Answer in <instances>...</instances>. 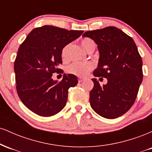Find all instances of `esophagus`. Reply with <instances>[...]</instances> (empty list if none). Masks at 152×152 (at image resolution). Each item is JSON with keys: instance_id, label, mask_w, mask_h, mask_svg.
Listing matches in <instances>:
<instances>
[{"instance_id": "obj_1", "label": "esophagus", "mask_w": 152, "mask_h": 152, "mask_svg": "<svg viewBox=\"0 0 152 152\" xmlns=\"http://www.w3.org/2000/svg\"><path fill=\"white\" fill-rule=\"evenodd\" d=\"M84 80V78H78V82H82Z\"/></svg>"}]
</instances>
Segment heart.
Wrapping results in <instances>:
<instances>
[{"instance_id": "heart-1", "label": "heart", "mask_w": 152, "mask_h": 152, "mask_svg": "<svg viewBox=\"0 0 152 152\" xmlns=\"http://www.w3.org/2000/svg\"><path fill=\"white\" fill-rule=\"evenodd\" d=\"M81 45L83 48L86 51H88L92 46H95V43H94L93 40L88 38H85L82 39ZM69 48H70V45L67 44L62 48L61 52V58L64 61L68 58ZM93 67V64H91V63L74 62L67 66L66 71L69 74L76 75V76H81V77H84V76H86L88 74V73L90 71L92 70Z\"/></svg>"}]
</instances>
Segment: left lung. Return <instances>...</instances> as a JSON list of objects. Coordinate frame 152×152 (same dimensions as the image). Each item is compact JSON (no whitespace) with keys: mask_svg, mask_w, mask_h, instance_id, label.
<instances>
[{"mask_svg":"<svg viewBox=\"0 0 152 152\" xmlns=\"http://www.w3.org/2000/svg\"><path fill=\"white\" fill-rule=\"evenodd\" d=\"M82 36L94 40L99 51L96 77L107 78L101 86L96 78L90 91V104L102 117L116 118L129 110L143 80L142 60L134 40L121 30L109 26L86 31Z\"/></svg>","mask_w":152,"mask_h":152,"instance_id":"1","label":"left lung"}]
</instances>
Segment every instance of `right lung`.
Here are the masks:
<instances>
[{"label": "right lung", "instance_id": "obj_1", "mask_svg": "<svg viewBox=\"0 0 152 152\" xmlns=\"http://www.w3.org/2000/svg\"><path fill=\"white\" fill-rule=\"evenodd\" d=\"M83 33L43 26L31 31L19 47L14 63L17 93L23 104L35 114L53 116L66 106L69 88L77 84V78L64 74L58 82L52 76L63 73L58 69L62 48Z\"/></svg>", "mask_w": 152, "mask_h": 152}]
</instances>
